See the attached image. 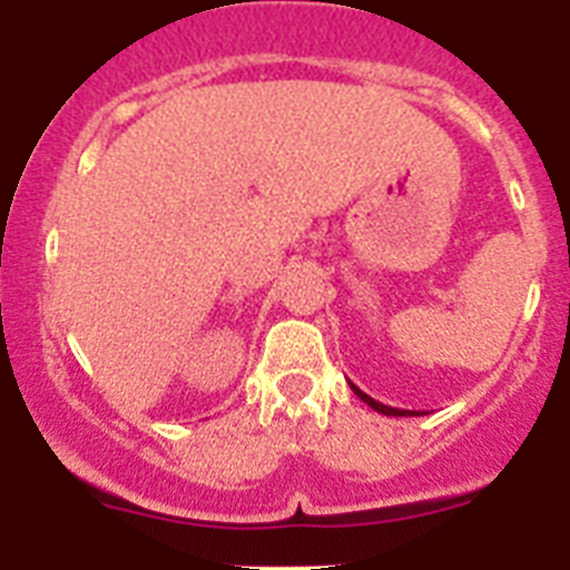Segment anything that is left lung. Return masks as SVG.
Listing matches in <instances>:
<instances>
[{"instance_id": "obj_1", "label": "left lung", "mask_w": 570, "mask_h": 570, "mask_svg": "<svg viewBox=\"0 0 570 570\" xmlns=\"http://www.w3.org/2000/svg\"><path fill=\"white\" fill-rule=\"evenodd\" d=\"M351 391H354L356 396H360L362 402H367V405L374 407L376 414H385V416H420L416 414V411H402V407H391V405H382V402H376L374 396H367L365 391H360V387L354 385V382H351Z\"/></svg>"}]
</instances>
